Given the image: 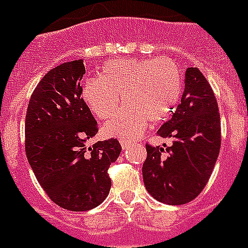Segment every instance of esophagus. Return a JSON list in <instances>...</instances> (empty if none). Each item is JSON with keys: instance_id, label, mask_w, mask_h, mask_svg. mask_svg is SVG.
Masks as SVG:
<instances>
[{"instance_id": "obj_1", "label": "esophagus", "mask_w": 248, "mask_h": 248, "mask_svg": "<svg viewBox=\"0 0 248 248\" xmlns=\"http://www.w3.org/2000/svg\"><path fill=\"white\" fill-rule=\"evenodd\" d=\"M120 143H121V145H122V148H124V149H126V148H127L128 145H130V140L121 139Z\"/></svg>"}]
</instances>
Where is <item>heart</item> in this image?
I'll return each instance as SVG.
<instances>
[{
    "mask_svg": "<svg viewBox=\"0 0 248 248\" xmlns=\"http://www.w3.org/2000/svg\"><path fill=\"white\" fill-rule=\"evenodd\" d=\"M183 93V75L172 60H110L101 71V78L86 81L82 97L99 118H108L121 104L126 107L104 124L108 136L131 139L140 135L151 121L163 122L176 108Z\"/></svg>",
    "mask_w": 248,
    "mask_h": 248,
    "instance_id": "obj_1",
    "label": "heart"
}]
</instances>
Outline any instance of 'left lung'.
Returning <instances> with one entry per match:
<instances>
[{
	"instance_id": "left-lung-1",
	"label": "left lung",
	"mask_w": 248,
	"mask_h": 248,
	"mask_svg": "<svg viewBox=\"0 0 248 248\" xmlns=\"http://www.w3.org/2000/svg\"><path fill=\"white\" fill-rule=\"evenodd\" d=\"M157 135L172 139V145L145 144L144 185L162 203H188L207 184L221 144L217 100L198 68L186 69L180 104Z\"/></svg>"
}]
</instances>
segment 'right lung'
I'll return each mask as SVG.
<instances>
[{"instance_id":"obj_1","label":"right lung","mask_w":248,"mask_h":248,"mask_svg":"<svg viewBox=\"0 0 248 248\" xmlns=\"http://www.w3.org/2000/svg\"><path fill=\"white\" fill-rule=\"evenodd\" d=\"M83 60L48 71L29 99L25 116V153L46 194L69 211H89L110 190L108 169L121 153L108 139L87 147L97 124L81 93Z\"/></svg>"}]
</instances>
